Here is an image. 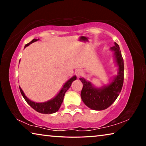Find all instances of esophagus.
<instances>
[{
	"mask_svg": "<svg viewBox=\"0 0 146 146\" xmlns=\"http://www.w3.org/2000/svg\"><path fill=\"white\" fill-rule=\"evenodd\" d=\"M75 74H76V75L77 76V77H80V76L82 75L83 71L81 70H77L75 71Z\"/></svg>",
	"mask_w": 146,
	"mask_h": 146,
	"instance_id": "obj_1",
	"label": "esophagus"
}]
</instances>
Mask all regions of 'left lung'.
<instances>
[{
    "label": "left lung",
    "mask_w": 146,
    "mask_h": 146,
    "mask_svg": "<svg viewBox=\"0 0 146 146\" xmlns=\"http://www.w3.org/2000/svg\"><path fill=\"white\" fill-rule=\"evenodd\" d=\"M111 49L115 51L119 72L110 85L102 89H97L93 87L90 82L80 78L83 84L80 94L81 98L88 107L94 110H104L110 107L118 97L123 86L124 66L119 46L115 42V46Z\"/></svg>",
    "instance_id": "8db88e82"
}]
</instances>
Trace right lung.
Here are the masks:
<instances>
[{"instance_id": "obj_1", "label": "right lung", "mask_w": 146, "mask_h": 146, "mask_svg": "<svg viewBox=\"0 0 146 146\" xmlns=\"http://www.w3.org/2000/svg\"><path fill=\"white\" fill-rule=\"evenodd\" d=\"M38 40V39H36V38L33 39L30 42L26 44V46L24 48H26V46H29V44L34 42L37 41ZM76 79V76H73L72 78H70V80H69L68 82L64 85L63 88H62V90H60V92H59V93L53 98V99L44 103H36V102H32V101L28 99V98L26 97V95H24V93L23 91V90H22V89L20 87H19V89H20V91H21L22 95L23 96V97L26 101V102L28 103L32 108L34 109L38 113H44V114H51V113L56 112L59 110L62 103L63 102L64 97V95H65L66 92L67 91L68 89L70 88V87L71 85V83H72L74 80H75Z\"/></svg>"}]
</instances>
